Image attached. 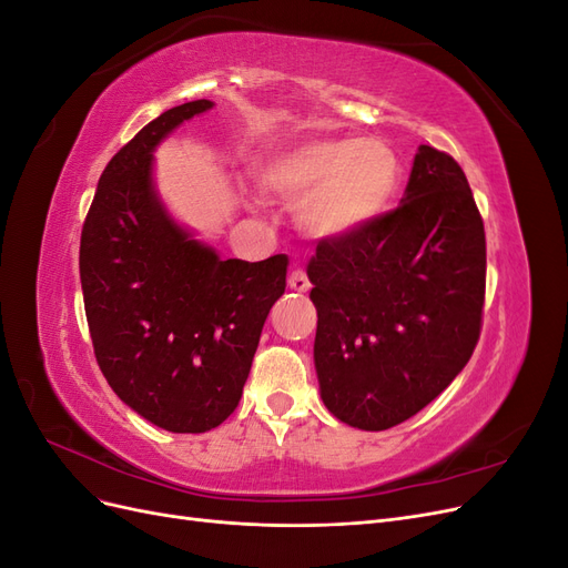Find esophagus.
I'll return each mask as SVG.
<instances>
[{
  "label": "esophagus",
  "instance_id": "34e87169",
  "mask_svg": "<svg viewBox=\"0 0 568 568\" xmlns=\"http://www.w3.org/2000/svg\"><path fill=\"white\" fill-rule=\"evenodd\" d=\"M288 286L298 291V294H305V291H311L313 284H311V280H307V274L303 270H294L288 277Z\"/></svg>",
  "mask_w": 568,
  "mask_h": 568
}]
</instances>
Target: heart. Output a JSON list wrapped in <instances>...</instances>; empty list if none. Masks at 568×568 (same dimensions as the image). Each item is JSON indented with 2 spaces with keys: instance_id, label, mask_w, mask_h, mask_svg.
<instances>
[{
  "instance_id": "1",
  "label": "heart",
  "mask_w": 568,
  "mask_h": 568,
  "mask_svg": "<svg viewBox=\"0 0 568 568\" xmlns=\"http://www.w3.org/2000/svg\"><path fill=\"white\" fill-rule=\"evenodd\" d=\"M265 192L300 201L298 220L320 239H341L382 217L400 192L403 165L384 140L317 136L280 149L257 170Z\"/></svg>"
}]
</instances>
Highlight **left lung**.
<instances>
[{
    "mask_svg": "<svg viewBox=\"0 0 568 568\" xmlns=\"http://www.w3.org/2000/svg\"><path fill=\"white\" fill-rule=\"evenodd\" d=\"M326 409L384 432L417 415L469 363L486 298V232L462 168L422 144L395 211L307 265Z\"/></svg>",
    "mask_w": 568,
    "mask_h": 568,
    "instance_id": "8db88e82",
    "label": "left lung"
}]
</instances>
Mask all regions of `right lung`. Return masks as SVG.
Masks as SVG:
<instances>
[{
  "mask_svg": "<svg viewBox=\"0 0 568 568\" xmlns=\"http://www.w3.org/2000/svg\"><path fill=\"white\" fill-rule=\"evenodd\" d=\"M209 109V99L170 109L115 153L80 239L99 369L136 415L173 434L211 432L236 409L270 307L286 288L284 253L222 261L156 194L153 149Z\"/></svg>",
  "mask_w": 568,
  "mask_h": 568,
  "instance_id": "obj_1",
  "label": "right lung"
}]
</instances>
